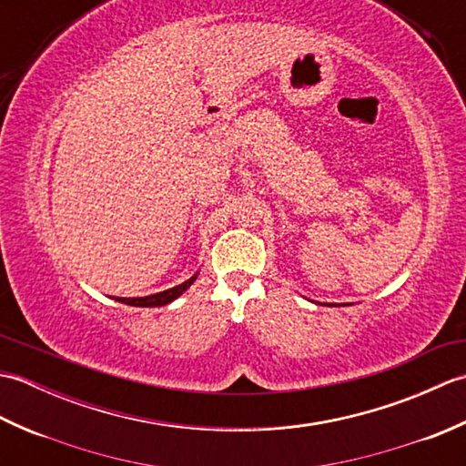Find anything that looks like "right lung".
Returning <instances> with one entry per match:
<instances>
[{
    "label": "right lung",
    "mask_w": 466,
    "mask_h": 466,
    "mask_svg": "<svg viewBox=\"0 0 466 466\" xmlns=\"http://www.w3.org/2000/svg\"><path fill=\"white\" fill-rule=\"evenodd\" d=\"M198 279V274H194L190 280H186L182 284L174 286L170 290H164V292H157L152 296H144V299H116L117 302H124V304H130V306H142V309H152V306H164V304H170L172 300H176L177 296L182 292H186L190 289L192 282Z\"/></svg>",
    "instance_id": "obj_1"
}]
</instances>
